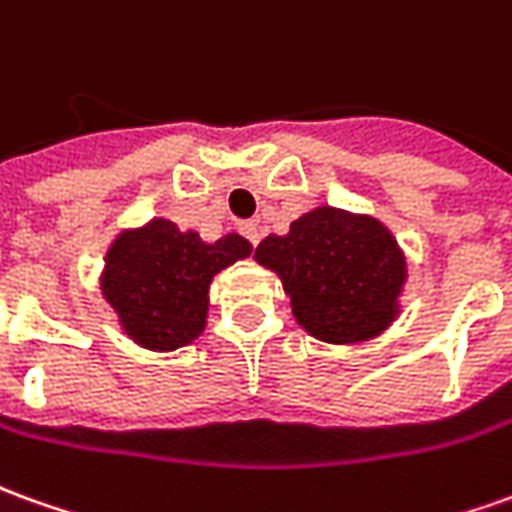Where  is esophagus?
<instances>
[{
  "mask_svg": "<svg viewBox=\"0 0 512 512\" xmlns=\"http://www.w3.org/2000/svg\"><path fill=\"white\" fill-rule=\"evenodd\" d=\"M241 235H244L249 244L257 246V244H260V224L249 221V224H244V227H241Z\"/></svg>",
  "mask_w": 512,
  "mask_h": 512,
  "instance_id": "esophagus-1",
  "label": "esophagus"
}]
</instances>
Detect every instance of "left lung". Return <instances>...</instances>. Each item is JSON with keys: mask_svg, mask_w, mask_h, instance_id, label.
Masks as SVG:
<instances>
[{"mask_svg": "<svg viewBox=\"0 0 512 512\" xmlns=\"http://www.w3.org/2000/svg\"><path fill=\"white\" fill-rule=\"evenodd\" d=\"M255 257L280 274L296 321L330 343L366 341L388 327L405 260L380 221L318 207L268 235Z\"/></svg>", "mask_w": 512, "mask_h": 512, "instance_id": "left-lung-1", "label": "left lung"}]
</instances>
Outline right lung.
<instances>
[{
  "label": "right lung",
  "mask_w": 512,
  "mask_h": 512,
  "mask_svg": "<svg viewBox=\"0 0 512 512\" xmlns=\"http://www.w3.org/2000/svg\"><path fill=\"white\" fill-rule=\"evenodd\" d=\"M249 252L238 235L202 244L196 232L155 219L144 230L124 232L107 252L102 291L135 341L171 352L205 330L213 274Z\"/></svg>",
  "instance_id": "obj_1"
}]
</instances>
